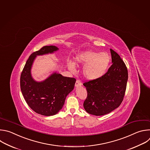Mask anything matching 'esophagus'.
I'll use <instances>...</instances> for the list:
<instances>
[{
    "label": "esophagus",
    "instance_id": "esophagus-1",
    "mask_svg": "<svg viewBox=\"0 0 150 150\" xmlns=\"http://www.w3.org/2000/svg\"><path fill=\"white\" fill-rule=\"evenodd\" d=\"M75 86H76V87H79V86H81V82L80 79H77L76 83H75Z\"/></svg>",
    "mask_w": 150,
    "mask_h": 150
}]
</instances>
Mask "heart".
Wrapping results in <instances>:
<instances>
[{
	"mask_svg": "<svg viewBox=\"0 0 150 150\" xmlns=\"http://www.w3.org/2000/svg\"><path fill=\"white\" fill-rule=\"evenodd\" d=\"M76 63L84 66L83 73L88 80H95L101 77L106 73L110 62V57L106 52L98 53L88 51L79 54L76 57ZM69 69L74 72L76 67L74 63H69Z\"/></svg>",
	"mask_w": 150,
	"mask_h": 150,
	"instance_id": "obj_1",
	"label": "heart"
}]
</instances>
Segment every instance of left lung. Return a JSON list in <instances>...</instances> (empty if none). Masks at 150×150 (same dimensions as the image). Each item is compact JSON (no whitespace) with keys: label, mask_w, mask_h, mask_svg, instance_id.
<instances>
[{"label":"left lung","mask_w":150,"mask_h":150,"mask_svg":"<svg viewBox=\"0 0 150 150\" xmlns=\"http://www.w3.org/2000/svg\"><path fill=\"white\" fill-rule=\"evenodd\" d=\"M112 64L101 77L85 81L87 96L84 101L86 111L100 116L108 114L123 101L128 77V69L119 54L110 49Z\"/></svg>","instance_id":"8db88e82"}]
</instances>
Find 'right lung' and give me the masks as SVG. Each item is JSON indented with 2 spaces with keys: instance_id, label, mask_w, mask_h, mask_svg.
I'll list each match as a JSON object with an SVG mask.
<instances>
[{
  "instance_id": "1",
  "label": "right lung",
  "mask_w": 150,
  "mask_h": 150,
  "mask_svg": "<svg viewBox=\"0 0 150 150\" xmlns=\"http://www.w3.org/2000/svg\"><path fill=\"white\" fill-rule=\"evenodd\" d=\"M57 50L55 46H44L32 53L21 74V89L26 103L34 112L44 116L54 115L62 109L66 96L74 88L76 81L73 77L56 73L42 82L35 81L31 77V69L36 55Z\"/></svg>"
}]
</instances>
